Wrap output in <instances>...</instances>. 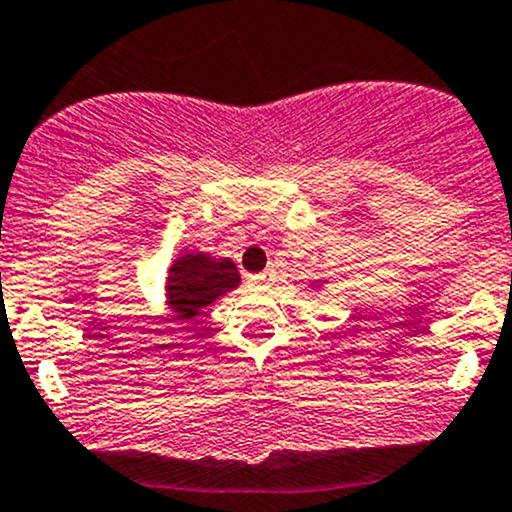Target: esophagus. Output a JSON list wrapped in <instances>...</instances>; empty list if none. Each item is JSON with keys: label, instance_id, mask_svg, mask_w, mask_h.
<instances>
[{"label": "esophagus", "instance_id": "1", "mask_svg": "<svg viewBox=\"0 0 512 512\" xmlns=\"http://www.w3.org/2000/svg\"><path fill=\"white\" fill-rule=\"evenodd\" d=\"M271 281H274V274H271V271H264V274H253V276H248V284H251V289H256V291L269 289Z\"/></svg>", "mask_w": 512, "mask_h": 512}]
</instances>
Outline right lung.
Instances as JSON below:
<instances>
[{
	"mask_svg": "<svg viewBox=\"0 0 512 512\" xmlns=\"http://www.w3.org/2000/svg\"><path fill=\"white\" fill-rule=\"evenodd\" d=\"M238 281L241 276L231 259H213L203 251H188L168 269L165 296L178 319H193L218 296L236 289Z\"/></svg>",
	"mask_w": 512,
	"mask_h": 512,
	"instance_id": "obj_1",
	"label": "right lung"
}]
</instances>
